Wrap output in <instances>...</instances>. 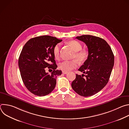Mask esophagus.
Segmentation results:
<instances>
[{
	"instance_id": "esophagus-1",
	"label": "esophagus",
	"mask_w": 129,
	"mask_h": 129,
	"mask_svg": "<svg viewBox=\"0 0 129 129\" xmlns=\"http://www.w3.org/2000/svg\"><path fill=\"white\" fill-rule=\"evenodd\" d=\"M62 73H63V74H65V75H66V74H67V73H68L67 71H62Z\"/></svg>"
}]
</instances>
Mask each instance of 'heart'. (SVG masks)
I'll return each mask as SVG.
<instances>
[{
	"label": "heart",
	"mask_w": 129,
	"mask_h": 129,
	"mask_svg": "<svg viewBox=\"0 0 129 129\" xmlns=\"http://www.w3.org/2000/svg\"><path fill=\"white\" fill-rule=\"evenodd\" d=\"M68 43L75 51L73 56V58L77 59L80 63H83L88 58L89 53L87 49H82V45L81 43L77 40H72L68 42ZM60 46L61 44L58 43L54 46L53 49V53L56 59L59 57ZM77 60H73L62 61L59 63V68L64 71H70L78 67V62Z\"/></svg>",
	"instance_id": "b5f03b06"
}]
</instances>
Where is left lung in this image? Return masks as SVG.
I'll list each match as a JSON object with an SVG mask.
<instances>
[{
	"label": "left lung",
	"mask_w": 129,
	"mask_h": 129,
	"mask_svg": "<svg viewBox=\"0 0 129 129\" xmlns=\"http://www.w3.org/2000/svg\"><path fill=\"white\" fill-rule=\"evenodd\" d=\"M76 38L86 44L89 54L87 59L78 69L83 74L76 75L71 87L81 96L93 95L109 81L114 66V54L107 42L98 37L82 35Z\"/></svg>",
	"instance_id": "1"
}]
</instances>
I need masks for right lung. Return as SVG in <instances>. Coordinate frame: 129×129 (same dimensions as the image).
<instances>
[{
  "instance_id": "add662e5",
  "label": "right lung",
  "mask_w": 129,
  "mask_h": 129,
  "mask_svg": "<svg viewBox=\"0 0 129 129\" xmlns=\"http://www.w3.org/2000/svg\"><path fill=\"white\" fill-rule=\"evenodd\" d=\"M62 41L52 36H42L30 39L23 46L18 65L25 86L34 95H48L56 87L57 77L62 71L56 69L53 49ZM47 67L52 70L50 75L45 71Z\"/></svg>"
}]
</instances>
